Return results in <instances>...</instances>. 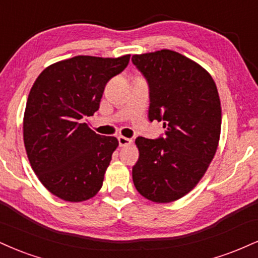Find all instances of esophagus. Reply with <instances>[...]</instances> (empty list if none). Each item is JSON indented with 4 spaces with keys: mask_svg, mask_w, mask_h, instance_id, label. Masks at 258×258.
<instances>
[{
    "mask_svg": "<svg viewBox=\"0 0 258 258\" xmlns=\"http://www.w3.org/2000/svg\"><path fill=\"white\" fill-rule=\"evenodd\" d=\"M117 141H119L120 147H125V145H128L132 143V139L123 137V136H119V137H117Z\"/></svg>",
    "mask_w": 258,
    "mask_h": 258,
    "instance_id": "esophagus-1",
    "label": "esophagus"
}]
</instances>
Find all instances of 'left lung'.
Instances as JSON below:
<instances>
[{
  "instance_id": "obj_1",
  "label": "left lung",
  "mask_w": 258,
  "mask_h": 258,
  "mask_svg": "<svg viewBox=\"0 0 258 258\" xmlns=\"http://www.w3.org/2000/svg\"><path fill=\"white\" fill-rule=\"evenodd\" d=\"M149 85V120L162 121L164 137H138L133 184L143 197L169 203L198 184L214 159L221 132V103L212 76L179 52L133 55Z\"/></svg>"
}]
</instances>
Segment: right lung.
I'll use <instances>...</instances> for the list:
<instances>
[{"mask_svg": "<svg viewBox=\"0 0 258 258\" xmlns=\"http://www.w3.org/2000/svg\"><path fill=\"white\" fill-rule=\"evenodd\" d=\"M131 55L74 56L46 67L31 88L24 114V144L33 172L52 195L83 202L101 190L115 137L99 136L83 122L94 115L107 83Z\"/></svg>", "mask_w": 258, "mask_h": 258, "instance_id": "obj_1", "label": "right lung"}]
</instances>
